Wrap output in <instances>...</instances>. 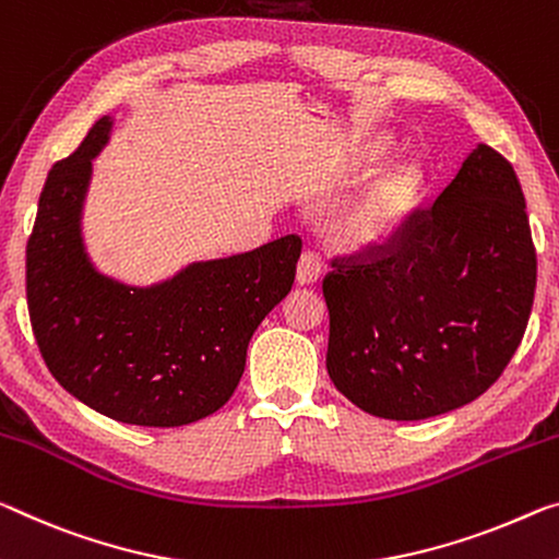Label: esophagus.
<instances>
[{"label": "esophagus", "instance_id": "34e87169", "mask_svg": "<svg viewBox=\"0 0 559 559\" xmlns=\"http://www.w3.org/2000/svg\"><path fill=\"white\" fill-rule=\"evenodd\" d=\"M321 255H318L316 251H304L300 253L298 259V269H296V278L298 283H304V286H308V283H316L318 276H321Z\"/></svg>", "mask_w": 559, "mask_h": 559}]
</instances>
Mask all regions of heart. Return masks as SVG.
Instances as JSON below:
<instances>
[{
  "label": "heart",
  "instance_id": "obj_1",
  "mask_svg": "<svg viewBox=\"0 0 559 559\" xmlns=\"http://www.w3.org/2000/svg\"><path fill=\"white\" fill-rule=\"evenodd\" d=\"M378 158L380 148L370 146L366 164H373ZM420 189V174L415 168H395V171L380 176L345 209L341 216V234L356 246L383 243L411 214Z\"/></svg>",
  "mask_w": 559,
  "mask_h": 559
}]
</instances>
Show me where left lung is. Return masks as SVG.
Returning a JSON list of instances; mask_svg holds the SVG:
<instances>
[{"label": "left lung", "mask_w": 559, "mask_h": 559, "mask_svg": "<svg viewBox=\"0 0 559 559\" xmlns=\"http://www.w3.org/2000/svg\"><path fill=\"white\" fill-rule=\"evenodd\" d=\"M537 255L518 174L477 146L432 206L383 243L333 255L325 368L360 411L423 420L480 397L533 311Z\"/></svg>", "instance_id": "obj_1"}]
</instances>
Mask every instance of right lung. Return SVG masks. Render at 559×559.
<instances>
[{
  "label": "right lung",
  "mask_w": 559,
  "mask_h": 559,
  "mask_svg": "<svg viewBox=\"0 0 559 559\" xmlns=\"http://www.w3.org/2000/svg\"><path fill=\"white\" fill-rule=\"evenodd\" d=\"M111 119L88 129L47 176L26 241V304L49 373L106 418L179 428L216 413L246 368L248 341L288 296L300 236L193 263L154 288H129L88 263L79 214Z\"/></svg>",
  "instance_id": "add662e5"
}]
</instances>
